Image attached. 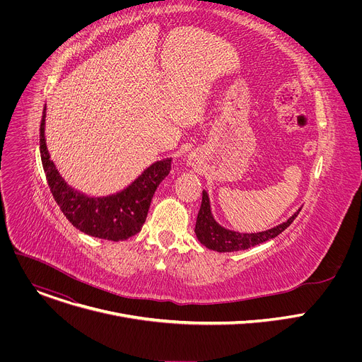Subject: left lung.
Segmentation results:
<instances>
[{
  "instance_id": "left-lung-1",
  "label": "left lung",
  "mask_w": 362,
  "mask_h": 362,
  "mask_svg": "<svg viewBox=\"0 0 362 362\" xmlns=\"http://www.w3.org/2000/svg\"><path fill=\"white\" fill-rule=\"evenodd\" d=\"M300 212V208L284 223L264 230V232H256V233H239L235 230H229L223 226H221L211 209V200L209 194L206 190L202 193V204L200 211L197 214L194 233L197 236V240L206 246L208 249L216 250V252H235V250H245L252 246H256L259 243H264L269 239L276 238L279 233H282L298 216Z\"/></svg>"
}]
</instances>
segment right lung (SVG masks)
I'll return each mask as SVG.
<instances>
[{
  "label": "right lung",
  "mask_w": 362,
  "mask_h": 362,
  "mask_svg": "<svg viewBox=\"0 0 362 362\" xmlns=\"http://www.w3.org/2000/svg\"><path fill=\"white\" fill-rule=\"evenodd\" d=\"M45 107L40 124V153L42 169L54 200L73 226L86 235L113 242L126 240L141 230L151 197L169 175L172 158L154 162L123 190L107 196L81 193L62 177L49 159L45 143Z\"/></svg>",
  "instance_id": "right-lung-1"
}]
</instances>
